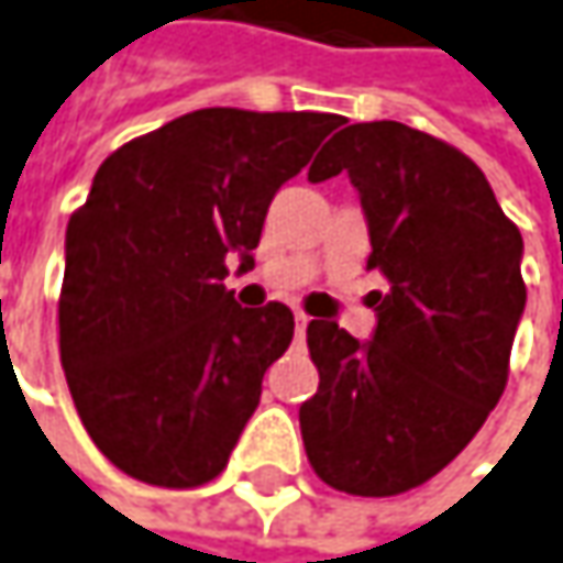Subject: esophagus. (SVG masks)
Listing matches in <instances>:
<instances>
[{"label":"esophagus","mask_w":563,"mask_h":563,"mask_svg":"<svg viewBox=\"0 0 563 563\" xmlns=\"http://www.w3.org/2000/svg\"><path fill=\"white\" fill-rule=\"evenodd\" d=\"M306 325H309V316L306 312H296V341L306 338Z\"/></svg>","instance_id":"1"}]
</instances>
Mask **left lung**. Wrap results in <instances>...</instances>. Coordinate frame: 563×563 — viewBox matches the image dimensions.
Returning <instances> with one entry per match:
<instances>
[{"label":"left lung","instance_id":"8db88e82","mask_svg":"<svg viewBox=\"0 0 563 563\" xmlns=\"http://www.w3.org/2000/svg\"><path fill=\"white\" fill-rule=\"evenodd\" d=\"M357 189L371 261L367 341L312 319L319 393L299 406L312 471L354 496H396L448 467L499 402L526 312L522 234L484 170L402 122L347 125L309 167Z\"/></svg>","mask_w":563,"mask_h":563}]
</instances>
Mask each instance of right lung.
I'll list each match as a JSON object with an SVG mask.
<instances>
[{
    "label": "right lung",
    "instance_id": "obj_1",
    "mask_svg": "<svg viewBox=\"0 0 563 563\" xmlns=\"http://www.w3.org/2000/svg\"><path fill=\"white\" fill-rule=\"evenodd\" d=\"M341 125L329 112L199 109L134 137L70 216L60 364L96 448L134 481L209 484L292 341L283 302L241 309L267 209Z\"/></svg>",
    "mask_w": 563,
    "mask_h": 563
}]
</instances>
